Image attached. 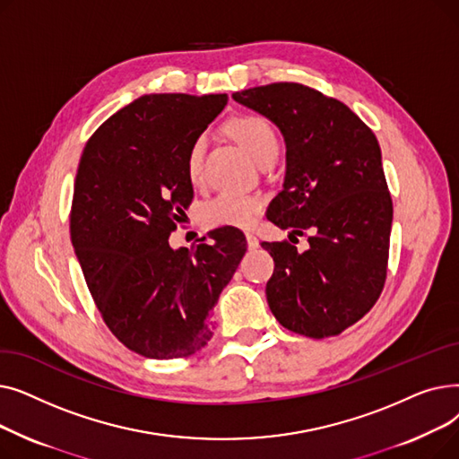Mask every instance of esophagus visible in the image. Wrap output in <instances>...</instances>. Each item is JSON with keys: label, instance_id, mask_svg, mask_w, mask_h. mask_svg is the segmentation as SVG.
Returning <instances> with one entry per match:
<instances>
[{"label": "esophagus", "instance_id": "esophagus-1", "mask_svg": "<svg viewBox=\"0 0 459 459\" xmlns=\"http://www.w3.org/2000/svg\"><path fill=\"white\" fill-rule=\"evenodd\" d=\"M246 239H247V247H249V249H256V247H258V239H256L255 234L247 232V234H246Z\"/></svg>", "mask_w": 459, "mask_h": 459}]
</instances>
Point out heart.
Returning a JSON list of instances; mask_svg holds the SVG:
<instances>
[{
	"instance_id": "heart-1",
	"label": "heart",
	"mask_w": 459,
	"mask_h": 459,
	"mask_svg": "<svg viewBox=\"0 0 459 459\" xmlns=\"http://www.w3.org/2000/svg\"><path fill=\"white\" fill-rule=\"evenodd\" d=\"M232 137L253 156L260 165L275 161L279 156L281 143L277 132L266 118L258 115L238 117L229 125ZM206 152V135H199L191 143L186 169L191 182H201L203 165ZM262 210V199L246 193L223 191L206 201L199 210V220L206 229H246L251 227L256 213Z\"/></svg>"
}]
</instances>
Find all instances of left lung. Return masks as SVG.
<instances>
[{
    "label": "left lung",
    "mask_w": 459,
    "mask_h": 459,
    "mask_svg": "<svg viewBox=\"0 0 459 459\" xmlns=\"http://www.w3.org/2000/svg\"><path fill=\"white\" fill-rule=\"evenodd\" d=\"M232 99L279 126L284 187L268 220L308 249L262 242L275 262L266 284L273 316L310 339L334 336L376 305L387 279L393 199L374 132L346 104L301 83H270Z\"/></svg>",
    "instance_id": "1"
}]
</instances>
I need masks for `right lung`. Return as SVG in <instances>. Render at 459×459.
Masks as SVG:
<instances>
[{"mask_svg":"<svg viewBox=\"0 0 459 459\" xmlns=\"http://www.w3.org/2000/svg\"><path fill=\"white\" fill-rule=\"evenodd\" d=\"M227 94H144L87 141L74 182L70 238L109 331L151 359H180L213 334L210 312L246 255V238L178 251L169 236L193 199L186 160Z\"/></svg>","mask_w":459,"mask_h":459,"instance_id":"right-lung-1","label":"right lung"}]
</instances>
